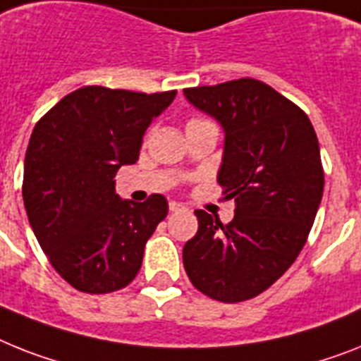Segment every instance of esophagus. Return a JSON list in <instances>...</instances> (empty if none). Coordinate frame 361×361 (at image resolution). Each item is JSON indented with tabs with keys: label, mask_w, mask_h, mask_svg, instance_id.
Returning <instances> with one entry per match:
<instances>
[{
	"label": "esophagus",
	"mask_w": 361,
	"mask_h": 361,
	"mask_svg": "<svg viewBox=\"0 0 361 361\" xmlns=\"http://www.w3.org/2000/svg\"><path fill=\"white\" fill-rule=\"evenodd\" d=\"M169 210H171V212H184V210H186V207H184L183 202L171 201L169 202Z\"/></svg>",
	"instance_id": "34e87169"
}]
</instances>
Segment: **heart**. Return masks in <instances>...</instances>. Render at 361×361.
Listing matches in <instances>:
<instances>
[{
  "mask_svg": "<svg viewBox=\"0 0 361 361\" xmlns=\"http://www.w3.org/2000/svg\"><path fill=\"white\" fill-rule=\"evenodd\" d=\"M195 121H202V120H192V121H190V123H195Z\"/></svg>",
  "mask_w": 361,
  "mask_h": 361,
  "instance_id": "heart-1",
  "label": "heart"
}]
</instances>
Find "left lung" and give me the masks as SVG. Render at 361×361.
Instances as JSON below:
<instances>
[{
  "mask_svg": "<svg viewBox=\"0 0 361 361\" xmlns=\"http://www.w3.org/2000/svg\"><path fill=\"white\" fill-rule=\"evenodd\" d=\"M184 97L223 127L217 183L236 204L228 225L195 210L184 269L210 299L241 302L275 284L305 247L323 197L319 142L308 116L262 80L186 88Z\"/></svg>",
  "mask_w": 361,
  "mask_h": 361,
  "instance_id": "1",
  "label": "left lung"
}]
</instances>
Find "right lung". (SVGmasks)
Returning <instances> with one entry per match:
<instances>
[{
  "label": "right lung",
  "mask_w": 361,
  "mask_h": 361,
  "mask_svg": "<svg viewBox=\"0 0 361 361\" xmlns=\"http://www.w3.org/2000/svg\"><path fill=\"white\" fill-rule=\"evenodd\" d=\"M175 95L85 86L32 129L23 204L42 251L75 290L110 293L138 275L168 201L160 193L145 202L121 199L114 177L136 164L145 130Z\"/></svg>",
  "instance_id": "add662e5"
}]
</instances>
